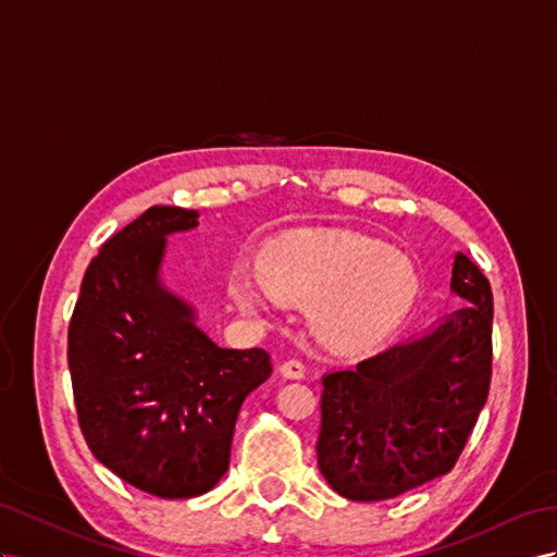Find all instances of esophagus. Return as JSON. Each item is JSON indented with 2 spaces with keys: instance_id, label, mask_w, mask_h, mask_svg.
<instances>
[{
  "instance_id": "obj_1",
  "label": "esophagus",
  "mask_w": 557,
  "mask_h": 557,
  "mask_svg": "<svg viewBox=\"0 0 557 557\" xmlns=\"http://www.w3.org/2000/svg\"><path fill=\"white\" fill-rule=\"evenodd\" d=\"M280 372H282V376H287V379H304L306 376V364L301 360H287V362H282Z\"/></svg>"
}]
</instances>
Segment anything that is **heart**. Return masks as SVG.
I'll return each mask as SVG.
<instances>
[{
    "instance_id": "heart-1",
    "label": "heart",
    "mask_w": 557,
    "mask_h": 557,
    "mask_svg": "<svg viewBox=\"0 0 557 557\" xmlns=\"http://www.w3.org/2000/svg\"><path fill=\"white\" fill-rule=\"evenodd\" d=\"M259 280L280 301L310 304L315 334L338 350H369L414 308L419 275L381 242L338 231L294 233L259 253ZM231 292L247 312L265 308V292L235 275Z\"/></svg>"
}]
</instances>
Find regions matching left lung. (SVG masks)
I'll list each match as a JSON object with an SVG mask.
<instances>
[{"label": "left lung", "mask_w": 557, "mask_h": 557, "mask_svg": "<svg viewBox=\"0 0 557 557\" xmlns=\"http://www.w3.org/2000/svg\"><path fill=\"white\" fill-rule=\"evenodd\" d=\"M451 292L463 306L433 332L322 379L318 466L350 502H386L459 461L492 383L494 296L456 251Z\"/></svg>", "instance_id": "8db88e82"}]
</instances>
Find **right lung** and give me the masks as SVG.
<instances>
[{"label":"right lung","instance_id":"1","mask_svg":"<svg viewBox=\"0 0 557 557\" xmlns=\"http://www.w3.org/2000/svg\"><path fill=\"white\" fill-rule=\"evenodd\" d=\"M197 211L150 207L112 235L82 280L67 326L77 421L91 454L160 498L209 492L231 463L239 407L273 372L263 348H219L160 287L166 235Z\"/></svg>","mask_w":557,"mask_h":557}]
</instances>
